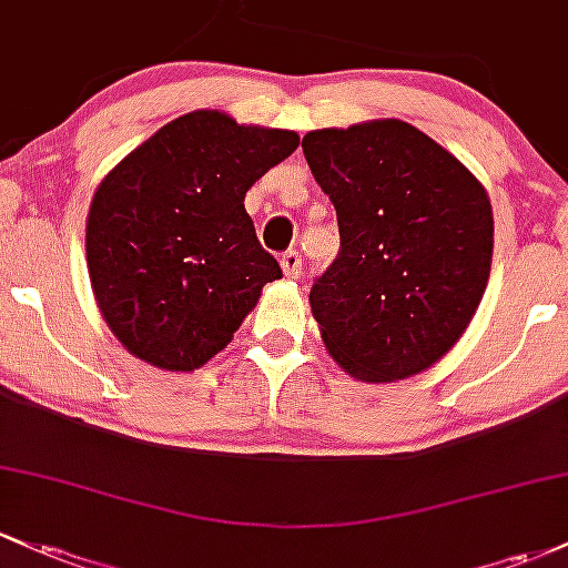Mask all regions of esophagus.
Wrapping results in <instances>:
<instances>
[{"mask_svg": "<svg viewBox=\"0 0 568 568\" xmlns=\"http://www.w3.org/2000/svg\"><path fill=\"white\" fill-rule=\"evenodd\" d=\"M280 266H283V274L288 280H296L302 274V253L298 251H285L280 255Z\"/></svg>", "mask_w": 568, "mask_h": 568, "instance_id": "1", "label": "esophagus"}]
</instances>
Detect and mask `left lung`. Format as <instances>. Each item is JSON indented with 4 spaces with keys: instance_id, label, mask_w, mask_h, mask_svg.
<instances>
[{
    "instance_id": "8db88e82",
    "label": "left lung",
    "mask_w": 568,
    "mask_h": 568,
    "mask_svg": "<svg viewBox=\"0 0 568 568\" xmlns=\"http://www.w3.org/2000/svg\"><path fill=\"white\" fill-rule=\"evenodd\" d=\"M302 151L339 223V255L310 291L326 351L364 383L426 372L464 336L488 285L483 183L396 118L317 129Z\"/></svg>"
}]
</instances>
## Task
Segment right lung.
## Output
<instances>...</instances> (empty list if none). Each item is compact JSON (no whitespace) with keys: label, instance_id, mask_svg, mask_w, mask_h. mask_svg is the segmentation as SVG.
I'll return each mask as SVG.
<instances>
[{"label":"right lung","instance_id":"add662e5","mask_svg":"<svg viewBox=\"0 0 568 568\" xmlns=\"http://www.w3.org/2000/svg\"><path fill=\"white\" fill-rule=\"evenodd\" d=\"M298 148L288 129L193 110L108 172L85 221L99 313L129 353L193 372L232 342L261 288L283 277L245 193Z\"/></svg>","mask_w":568,"mask_h":568}]
</instances>
